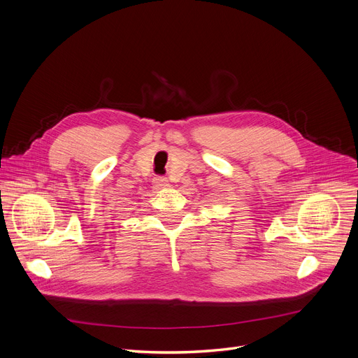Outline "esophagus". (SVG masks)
<instances>
[{
  "label": "esophagus",
  "mask_w": 358,
  "mask_h": 358,
  "mask_svg": "<svg viewBox=\"0 0 358 358\" xmlns=\"http://www.w3.org/2000/svg\"><path fill=\"white\" fill-rule=\"evenodd\" d=\"M154 182H155V185H157L158 188L169 187V180H167V178H164V177H157V178L154 180Z\"/></svg>",
  "instance_id": "1"
}]
</instances>
